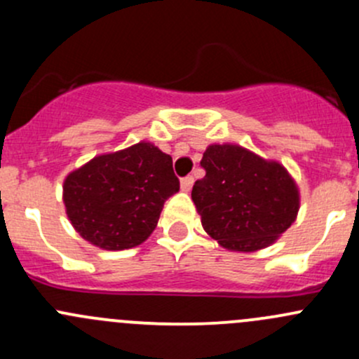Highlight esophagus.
Masks as SVG:
<instances>
[{
    "instance_id": "esophagus-1",
    "label": "esophagus",
    "mask_w": 359,
    "mask_h": 359,
    "mask_svg": "<svg viewBox=\"0 0 359 359\" xmlns=\"http://www.w3.org/2000/svg\"><path fill=\"white\" fill-rule=\"evenodd\" d=\"M193 182H194V179L191 175H187V177H184L182 180H180V189L182 191H191V187H193Z\"/></svg>"
}]
</instances>
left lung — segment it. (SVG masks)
<instances>
[{"label":"left lung","instance_id":"8db88e82","mask_svg":"<svg viewBox=\"0 0 359 359\" xmlns=\"http://www.w3.org/2000/svg\"><path fill=\"white\" fill-rule=\"evenodd\" d=\"M206 175L193 186L203 229L233 252L273 245L297 219L299 187L278 161L234 144H212L203 153Z\"/></svg>","mask_w":359,"mask_h":359}]
</instances>
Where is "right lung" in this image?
Instances as JSON below:
<instances>
[{
  "label": "right lung",
  "instance_id": "obj_1",
  "mask_svg": "<svg viewBox=\"0 0 359 359\" xmlns=\"http://www.w3.org/2000/svg\"><path fill=\"white\" fill-rule=\"evenodd\" d=\"M179 187L172 158L151 142H139L69 173L62 200L83 240L104 250H125L151 236L163 205Z\"/></svg>",
  "mask_w": 359,
  "mask_h": 359
}]
</instances>
